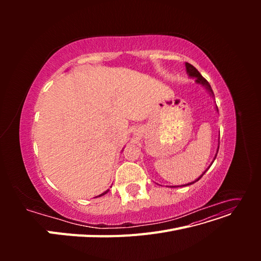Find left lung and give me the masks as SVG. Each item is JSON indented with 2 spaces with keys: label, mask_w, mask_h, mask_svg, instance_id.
Instances as JSON below:
<instances>
[{
  "label": "left lung",
  "mask_w": 261,
  "mask_h": 261,
  "mask_svg": "<svg viewBox=\"0 0 261 261\" xmlns=\"http://www.w3.org/2000/svg\"><path fill=\"white\" fill-rule=\"evenodd\" d=\"M185 66H186V70H187V74L191 76V77H194V78H196V83H198V84H200V85H202L204 88L207 89V91L210 93V96L211 97H215V94H213V91H212V88H211V86H210V84L204 80V78L201 76V74L198 72V70L196 69V67H194L192 64H189V63H185ZM217 111H218V107H217ZM218 150H219V147H218ZM218 150H217V153H218ZM217 153H216V156H217ZM216 156H215V160H216ZM212 164V163H211ZM208 170V169H207ZM206 170V171H207ZM206 171H204L203 173H202V175L204 174V173H206ZM202 175H200L198 178H197L195 181H192V183H188V184H186V185H181V186H187V185H192V184H194V183H196L197 180H199L201 177H202Z\"/></svg>",
  "instance_id": "1"
}]
</instances>
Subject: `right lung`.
Wrapping results in <instances>:
<instances>
[{
    "label": "right lung",
    "instance_id": "1",
    "mask_svg": "<svg viewBox=\"0 0 261 261\" xmlns=\"http://www.w3.org/2000/svg\"><path fill=\"white\" fill-rule=\"evenodd\" d=\"M108 192H109V189H108V191H106V192H105V193H102V194H101V195H99V196H97V197H101V196H103V195H106V194H107V193H108Z\"/></svg>",
    "mask_w": 261,
    "mask_h": 261
}]
</instances>
